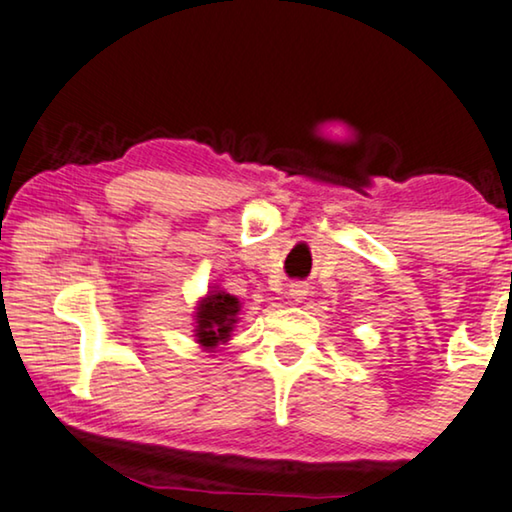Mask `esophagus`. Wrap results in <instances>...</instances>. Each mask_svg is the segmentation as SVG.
<instances>
[{"mask_svg": "<svg viewBox=\"0 0 512 512\" xmlns=\"http://www.w3.org/2000/svg\"><path fill=\"white\" fill-rule=\"evenodd\" d=\"M288 295H291V298H293L295 302L305 300V295H307V286L302 284V281H295V284L288 286Z\"/></svg>", "mask_w": 512, "mask_h": 512, "instance_id": "esophagus-1", "label": "esophagus"}]
</instances>
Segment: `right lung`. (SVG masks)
Listing matches in <instances>:
<instances>
[{
  "label": "right lung",
  "instance_id": "obj_1",
  "mask_svg": "<svg viewBox=\"0 0 512 512\" xmlns=\"http://www.w3.org/2000/svg\"><path fill=\"white\" fill-rule=\"evenodd\" d=\"M240 311V302L235 295L214 291L201 302L196 314V337L203 346L212 348L231 337L235 314Z\"/></svg>",
  "mask_w": 512,
  "mask_h": 512
}]
</instances>
